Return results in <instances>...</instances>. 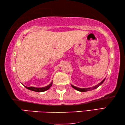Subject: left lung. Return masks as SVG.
Returning a JSON list of instances; mask_svg holds the SVG:
<instances>
[{"mask_svg": "<svg viewBox=\"0 0 125 125\" xmlns=\"http://www.w3.org/2000/svg\"><path fill=\"white\" fill-rule=\"evenodd\" d=\"M105 79H104L101 82V83H100V84H99L97 86H95L94 88H93V89H96V88H97L100 85H101L102 84V83H104V81H105ZM71 86H72V87L73 88V89H76V90L79 91H81V92H85V91H89V90H91V89H90V88H85V89H81V88H78V87H75V86H73V85H71Z\"/></svg>", "mask_w": 125, "mask_h": 125, "instance_id": "obj_1", "label": "left lung"}]
</instances>
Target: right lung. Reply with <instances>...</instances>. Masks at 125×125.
Wrapping results in <instances>:
<instances>
[{"instance_id":"right-lung-1","label":"right lung","mask_w":125,"mask_h":125,"mask_svg":"<svg viewBox=\"0 0 125 125\" xmlns=\"http://www.w3.org/2000/svg\"><path fill=\"white\" fill-rule=\"evenodd\" d=\"M52 83H51L50 84H49L48 86H45L44 87H42V88H36L34 87H26V86H25V87L26 88V89L34 91L35 92H38V93H41V92H43V91L48 90L49 88L52 86Z\"/></svg>"}]
</instances>
